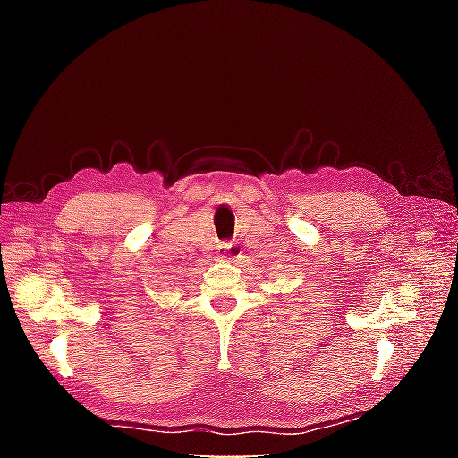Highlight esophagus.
<instances>
[{"mask_svg": "<svg viewBox=\"0 0 458 458\" xmlns=\"http://www.w3.org/2000/svg\"><path fill=\"white\" fill-rule=\"evenodd\" d=\"M225 248H227V250H229V248H231V244H225Z\"/></svg>", "mask_w": 458, "mask_h": 458, "instance_id": "obj_1", "label": "esophagus"}]
</instances>
